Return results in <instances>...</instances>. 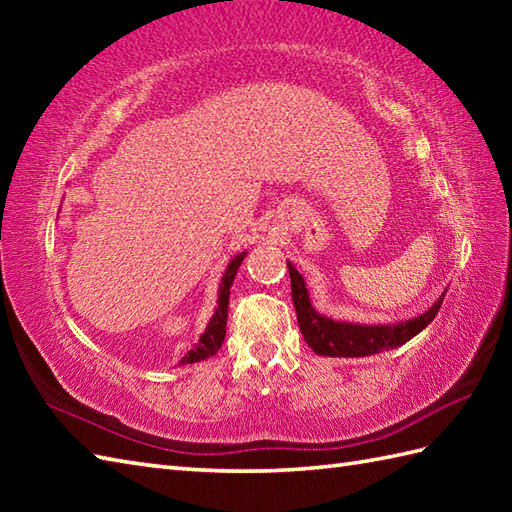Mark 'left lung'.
<instances>
[{"label": "left lung", "instance_id": "8db88e82", "mask_svg": "<svg viewBox=\"0 0 512 512\" xmlns=\"http://www.w3.org/2000/svg\"><path fill=\"white\" fill-rule=\"evenodd\" d=\"M292 303L297 310V321L303 339L312 347V352L321 356H372L378 352L394 350V347L405 345L413 336L420 334L427 325L436 319L442 306V299L447 292H442L440 299L433 306L418 314L413 319L396 321V323H350V321H334L325 314L314 310L310 301V292L306 288V279L299 275V270L288 262Z\"/></svg>", "mask_w": 512, "mask_h": 512}]
</instances>
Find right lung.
Returning <instances> with one entry per match:
<instances>
[{
  "mask_svg": "<svg viewBox=\"0 0 512 512\" xmlns=\"http://www.w3.org/2000/svg\"><path fill=\"white\" fill-rule=\"evenodd\" d=\"M246 257V250L242 253H237L231 262H228L222 281H220V290H217V308L213 312L211 321L206 323V330L200 334V341L195 343L191 350L182 356L180 365H191V363H200L204 358L215 356L217 350H220L222 343H224V336H226V317H228V297H231V286H233V279L237 275V268L239 264L244 262Z\"/></svg>",
  "mask_w": 512,
  "mask_h": 512,
  "instance_id": "right-lung-1",
  "label": "right lung"
}]
</instances>
